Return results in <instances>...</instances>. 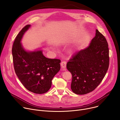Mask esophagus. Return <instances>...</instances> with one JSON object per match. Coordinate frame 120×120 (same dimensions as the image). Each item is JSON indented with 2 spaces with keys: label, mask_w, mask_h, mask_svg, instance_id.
<instances>
[{
  "label": "esophagus",
  "mask_w": 120,
  "mask_h": 120,
  "mask_svg": "<svg viewBox=\"0 0 120 120\" xmlns=\"http://www.w3.org/2000/svg\"><path fill=\"white\" fill-rule=\"evenodd\" d=\"M66 61H62L61 63V65L62 66V68H65L66 67Z\"/></svg>",
  "instance_id": "esophagus-1"
}]
</instances>
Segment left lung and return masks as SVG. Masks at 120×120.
Segmentation results:
<instances>
[{
    "label": "left lung",
    "instance_id": "left-lung-1",
    "mask_svg": "<svg viewBox=\"0 0 120 120\" xmlns=\"http://www.w3.org/2000/svg\"><path fill=\"white\" fill-rule=\"evenodd\" d=\"M109 48L105 37L97 30L89 46L75 53L66 64L72 75L71 88L77 94L94 91L105 76L109 65Z\"/></svg>",
    "mask_w": 120,
    "mask_h": 120
}]
</instances>
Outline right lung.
Returning a JSON list of instances; mask_svg holds the SVG:
<instances>
[{
    "instance_id": "right-lung-1",
    "label": "right lung",
    "mask_w": 120,
    "mask_h": 120,
    "mask_svg": "<svg viewBox=\"0 0 120 120\" xmlns=\"http://www.w3.org/2000/svg\"><path fill=\"white\" fill-rule=\"evenodd\" d=\"M30 25L24 27L16 37L12 52L15 73L28 91L38 94L46 93L51 88L52 80L60 69L61 60L45 57L40 50L26 51L21 39Z\"/></svg>"
}]
</instances>
